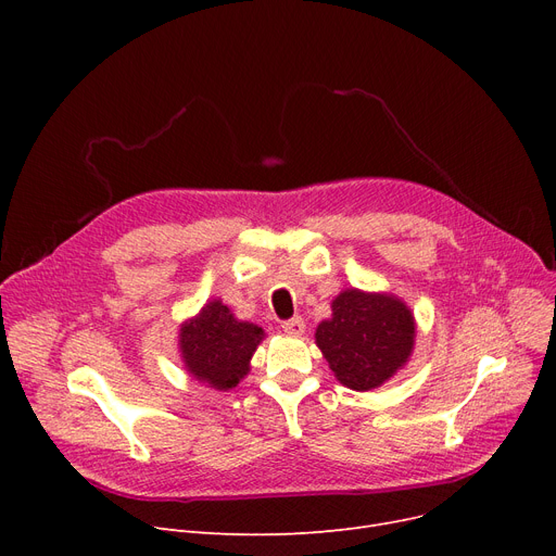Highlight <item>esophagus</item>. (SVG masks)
Instances as JSON below:
<instances>
[{"mask_svg":"<svg viewBox=\"0 0 556 556\" xmlns=\"http://www.w3.org/2000/svg\"><path fill=\"white\" fill-rule=\"evenodd\" d=\"M281 329L288 333V336H302L306 331V323L302 317H293V319H286V323L281 325Z\"/></svg>","mask_w":556,"mask_h":556,"instance_id":"esophagus-1","label":"esophagus"}]
</instances>
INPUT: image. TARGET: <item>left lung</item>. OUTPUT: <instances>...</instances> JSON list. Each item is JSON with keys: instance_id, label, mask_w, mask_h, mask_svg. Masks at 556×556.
Returning a JSON list of instances; mask_svg holds the SVG:
<instances>
[{"instance_id": "left-lung-1", "label": "left lung", "mask_w": 556, "mask_h": 556, "mask_svg": "<svg viewBox=\"0 0 556 556\" xmlns=\"http://www.w3.org/2000/svg\"><path fill=\"white\" fill-rule=\"evenodd\" d=\"M417 319L401 298L344 288L331 317L315 329V344L338 381L356 392L388 383L415 352Z\"/></svg>"}]
</instances>
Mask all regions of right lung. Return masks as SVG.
Listing matches in <instances>:
<instances>
[{"mask_svg": "<svg viewBox=\"0 0 556 556\" xmlns=\"http://www.w3.org/2000/svg\"><path fill=\"white\" fill-rule=\"evenodd\" d=\"M263 338L266 331L258 325L239 319L220 300H210L180 325L178 352L198 383L227 392L248 376Z\"/></svg>", "mask_w": 556, "mask_h": 556, "instance_id": "1", "label": "right lung"}]
</instances>
